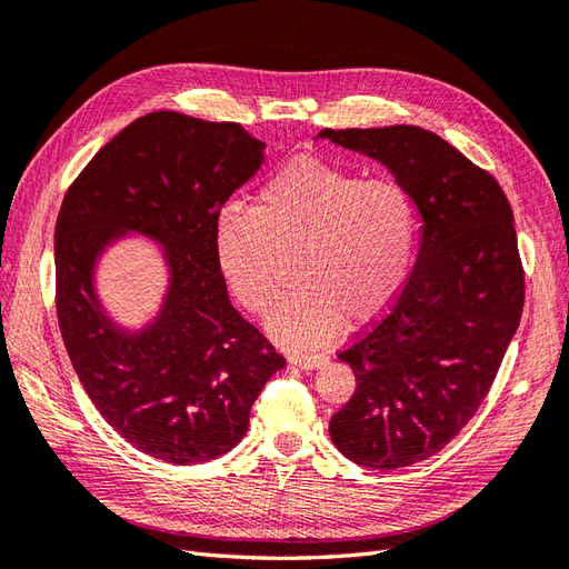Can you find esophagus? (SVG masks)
Masks as SVG:
<instances>
[{"instance_id": "1", "label": "esophagus", "mask_w": 569, "mask_h": 569, "mask_svg": "<svg viewBox=\"0 0 569 569\" xmlns=\"http://www.w3.org/2000/svg\"><path fill=\"white\" fill-rule=\"evenodd\" d=\"M289 363L301 370H318L327 363V356H291Z\"/></svg>"}]
</instances>
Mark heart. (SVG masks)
Instances as JSON below:
<instances>
[{"label": "heart", "mask_w": 569, "mask_h": 569, "mask_svg": "<svg viewBox=\"0 0 569 569\" xmlns=\"http://www.w3.org/2000/svg\"><path fill=\"white\" fill-rule=\"evenodd\" d=\"M418 206L393 180H366L318 159L280 168L256 209L226 203L213 220V251L232 295L256 316L282 297L284 256H297L295 297L268 320L270 337L308 351L343 322L382 318L403 291L418 247Z\"/></svg>", "instance_id": "1"}]
</instances>
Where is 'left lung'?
<instances>
[{
    "mask_svg": "<svg viewBox=\"0 0 569 569\" xmlns=\"http://www.w3.org/2000/svg\"><path fill=\"white\" fill-rule=\"evenodd\" d=\"M382 163L420 216V249L385 320L339 353L356 393L330 437L360 468L399 470L439 453L489 393L525 306L512 209L487 170L416 126L320 130Z\"/></svg>",
    "mask_w": 569,
    "mask_h": 569,
    "instance_id": "left-lung-1",
    "label": "left lung"
}]
</instances>
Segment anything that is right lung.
<instances>
[{
	"label": "right lung",
	"mask_w": 569,
	"mask_h": 569,
	"mask_svg": "<svg viewBox=\"0 0 569 569\" xmlns=\"http://www.w3.org/2000/svg\"><path fill=\"white\" fill-rule=\"evenodd\" d=\"M237 123L153 111L84 166L54 232L57 313L90 401L134 449L173 465L209 462L242 441L249 412L284 368L234 311L213 251V220L266 161ZM132 236L158 244L164 295L142 326L98 295V266Z\"/></svg>",
	"instance_id": "obj_1"
}]
</instances>
